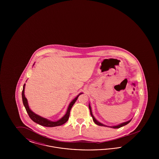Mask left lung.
Returning <instances> with one entry per match:
<instances>
[{
    "label": "left lung",
    "mask_w": 159,
    "mask_h": 159,
    "mask_svg": "<svg viewBox=\"0 0 159 159\" xmlns=\"http://www.w3.org/2000/svg\"><path fill=\"white\" fill-rule=\"evenodd\" d=\"M89 110H90L91 116H92V117L93 120V121L95 122V124H97V125H98V126H106V127H108V128H121V127L123 126H125V125H128L130 121H131V120H132V119H130V120H129L128 121H125V122H123V123H121L120 124L117 125H116V126H107L106 125H104V124L101 123V122H99V121H98V120L95 118V117L93 116V114H92V109H91V105H90V104H89Z\"/></svg>",
    "instance_id": "obj_1"
}]
</instances>
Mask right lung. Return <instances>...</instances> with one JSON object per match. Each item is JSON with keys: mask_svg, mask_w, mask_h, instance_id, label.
Masks as SVG:
<instances>
[{"mask_svg": "<svg viewBox=\"0 0 159 159\" xmlns=\"http://www.w3.org/2000/svg\"><path fill=\"white\" fill-rule=\"evenodd\" d=\"M33 64V65H34ZM25 83H24V86H23V92H22V99H23V104L24 106L25 107V110L27 112V113L29 114V117H30L31 119L33 121H34L35 123H38L39 125H40L42 126H45V127H55V126H61L63 124H64L65 123H66L67 120H68V118H69V116H70V110L72 108L73 106L75 104V102L76 101V100L78 98L79 96L81 94H82L83 93H80L76 98L73 99L71 102L69 104V106H68V108H67V111L66 114H64V116L61 117L60 119H59L57 121H51L50 120H48V119H46L44 118L39 115H38L37 114L34 113L33 111H32V110H31L29 106V104H28V101H27V99L25 98V95H24V91H25Z\"/></svg>", "mask_w": 159, "mask_h": 159, "instance_id": "right-lung-1", "label": "right lung"}]
</instances>
